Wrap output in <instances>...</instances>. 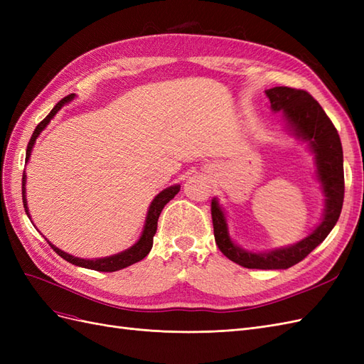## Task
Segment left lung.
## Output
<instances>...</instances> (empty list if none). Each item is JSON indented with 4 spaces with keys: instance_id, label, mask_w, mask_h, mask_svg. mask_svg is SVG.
<instances>
[{
    "instance_id": "8db88e82",
    "label": "left lung",
    "mask_w": 364,
    "mask_h": 364,
    "mask_svg": "<svg viewBox=\"0 0 364 364\" xmlns=\"http://www.w3.org/2000/svg\"><path fill=\"white\" fill-rule=\"evenodd\" d=\"M274 112L282 111L297 136L310 142L316 155L317 176L326 196L322 223L299 243L272 252L253 253L237 247L228 234L226 218L217 200L211 202V217L215 243L230 261L247 269H289L311 253L331 232L341 213L345 197L343 149L338 132L317 100L304 90L277 86L266 91Z\"/></svg>"
}]
</instances>
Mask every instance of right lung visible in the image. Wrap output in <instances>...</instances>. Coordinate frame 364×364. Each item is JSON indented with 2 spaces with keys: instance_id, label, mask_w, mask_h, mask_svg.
Here are the masks:
<instances>
[{
  "instance_id": "obj_1",
  "label": "right lung",
  "mask_w": 364,
  "mask_h": 364,
  "mask_svg": "<svg viewBox=\"0 0 364 364\" xmlns=\"http://www.w3.org/2000/svg\"><path fill=\"white\" fill-rule=\"evenodd\" d=\"M74 94H70L67 97H63L62 100L51 109V112L43 118L41 123L36 126L35 132H33V135L28 141V146H27V153H26V159L28 161L30 158V153L33 149V144H35L36 138L39 136L41 132L46 129V126L50 123V119L58 114L59 109L70 100H73ZM181 190V185H174L170 186V188L164 190L162 193H159L155 199H153L150 208H149V214L146 218V226L144 230H142V235L138 240V243L132 246L130 249L124 250L118 253V255L114 257H107V258H100V259H82V258H75L73 255H68V253L62 252L60 249H58L56 246H53L51 243H48L51 246V249L58 253L59 257H62L63 259H67L68 262L74 264V266H79V267H85V269H91V270H98V272H117L124 269L127 266H132V264H135L141 259H144L147 257V253L151 250L153 246V237L156 234V229H158V218L161 215V211L164 209V206L167 205L173 197L179 193ZM23 202H24V208H26V213L28 214V209H27V202H26V173L23 174Z\"/></svg>"
}]
</instances>
